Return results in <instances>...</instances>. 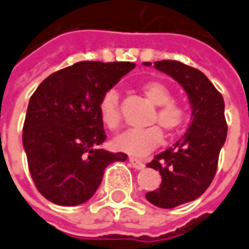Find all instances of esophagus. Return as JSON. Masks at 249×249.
Masks as SVG:
<instances>
[{
  "instance_id": "obj_1",
  "label": "esophagus",
  "mask_w": 249,
  "mask_h": 249,
  "mask_svg": "<svg viewBox=\"0 0 249 249\" xmlns=\"http://www.w3.org/2000/svg\"><path fill=\"white\" fill-rule=\"evenodd\" d=\"M128 161H130V164L136 168V170H142V168H145V164L140 159H136V158H130V159H128Z\"/></svg>"
}]
</instances>
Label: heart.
I'll use <instances>...</instances> for the list:
<instances>
[{
	"label": "heart",
	"mask_w": 249,
	"mask_h": 249,
	"mask_svg": "<svg viewBox=\"0 0 249 249\" xmlns=\"http://www.w3.org/2000/svg\"><path fill=\"white\" fill-rule=\"evenodd\" d=\"M141 91L152 104L156 105V111L152 116L153 123H159L160 127L168 134H175L185 126L188 121V111L181 103L173 100V91L166 83L160 81H146L141 85ZM98 115L105 127L118 130L121 126V101L116 89L105 91L98 101ZM163 141V133L158 126L146 128H133L113 140V146L118 151L131 156H144L158 148Z\"/></svg>",
	"instance_id": "heart-1"
}]
</instances>
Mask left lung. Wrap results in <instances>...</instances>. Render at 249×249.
<instances>
[{
	"label": "left lung",
	"mask_w": 249,
	"mask_h": 249,
	"mask_svg": "<svg viewBox=\"0 0 249 249\" xmlns=\"http://www.w3.org/2000/svg\"><path fill=\"white\" fill-rule=\"evenodd\" d=\"M155 68L174 78L192 105V123L185 136L146 164L161 175L160 188L148 192L146 200L160 208H174L200 197L214 179L228 134L225 103L210 79L193 67L161 60L155 61Z\"/></svg>",
	"instance_id": "left-lung-1"
}]
</instances>
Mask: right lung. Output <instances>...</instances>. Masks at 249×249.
Returning a JSON list of instances; mask_svg holds the SVG:
<instances>
[{
  "mask_svg": "<svg viewBox=\"0 0 249 249\" xmlns=\"http://www.w3.org/2000/svg\"><path fill=\"white\" fill-rule=\"evenodd\" d=\"M134 67L79 61L49 75L31 96L23 146L35 186L49 201L67 207L88 201L105 167L127 159L123 152L100 148L107 136L98 101Z\"/></svg>",
  "mask_w": 249,
  "mask_h": 249,
  "instance_id": "right-lung-1",
  "label": "right lung"
}]
</instances>
